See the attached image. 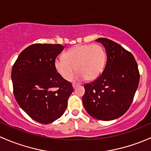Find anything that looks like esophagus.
<instances>
[{
  "label": "esophagus",
  "mask_w": 151,
  "mask_h": 151,
  "mask_svg": "<svg viewBox=\"0 0 151 151\" xmlns=\"http://www.w3.org/2000/svg\"><path fill=\"white\" fill-rule=\"evenodd\" d=\"M78 84H77V83H73L72 84V87H73V88H75L76 87H77L78 86Z\"/></svg>",
  "instance_id": "34e87169"
}]
</instances>
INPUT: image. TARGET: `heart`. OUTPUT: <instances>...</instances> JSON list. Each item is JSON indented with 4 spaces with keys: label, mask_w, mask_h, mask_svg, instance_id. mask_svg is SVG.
Masks as SVG:
<instances>
[{
    "label": "heart",
    "mask_w": 151,
    "mask_h": 151,
    "mask_svg": "<svg viewBox=\"0 0 151 151\" xmlns=\"http://www.w3.org/2000/svg\"><path fill=\"white\" fill-rule=\"evenodd\" d=\"M106 53L101 45L83 44L77 45L57 57L54 67L64 80H69L74 69L77 71L70 78L71 81L95 80L99 77L104 69Z\"/></svg>",
    "instance_id": "1"
}]
</instances>
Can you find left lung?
<instances>
[{"mask_svg":"<svg viewBox=\"0 0 151 151\" xmlns=\"http://www.w3.org/2000/svg\"><path fill=\"white\" fill-rule=\"evenodd\" d=\"M96 41L106 49L107 61L101 75L84 86L82 103L92 117L111 121L129 109L139 85L138 67L132 54L118 43L104 37Z\"/></svg>","mask_w":151,"mask_h":151,"instance_id":"8db88e82","label":"left lung"}]
</instances>
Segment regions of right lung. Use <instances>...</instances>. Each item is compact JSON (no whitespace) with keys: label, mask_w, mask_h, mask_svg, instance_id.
I'll return each instance as SVG.
<instances>
[{"label":"right lung","mask_w":151,"mask_h":151,"mask_svg":"<svg viewBox=\"0 0 151 151\" xmlns=\"http://www.w3.org/2000/svg\"><path fill=\"white\" fill-rule=\"evenodd\" d=\"M63 49L60 44H33L20 53L12 68L16 101L33 120L44 124L63 115L74 90L54 67Z\"/></svg>","instance_id":"right-lung-1"}]
</instances>
